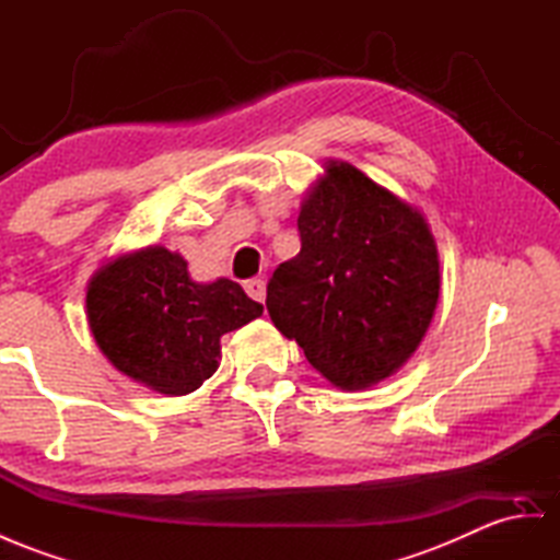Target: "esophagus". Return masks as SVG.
<instances>
[{"label":"esophagus","instance_id":"obj_1","mask_svg":"<svg viewBox=\"0 0 560 560\" xmlns=\"http://www.w3.org/2000/svg\"><path fill=\"white\" fill-rule=\"evenodd\" d=\"M243 289H246V293L257 300V303H265V281L262 279H248L246 283H243Z\"/></svg>","mask_w":560,"mask_h":560}]
</instances>
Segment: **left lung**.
Returning <instances> with one entry per match:
<instances>
[{"label":"left lung","mask_w":560,"mask_h":560,"mask_svg":"<svg viewBox=\"0 0 560 560\" xmlns=\"http://www.w3.org/2000/svg\"><path fill=\"white\" fill-rule=\"evenodd\" d=\"M300 253L267 283V312L340 390L371 388L417 352L440 298L423 214L350 163L328 161L298 214Z\"/></svg>","instance_id":"1"}]
</instances>
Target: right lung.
I'll list each match as a JSON object with an SVG mask.
<instances>
[{
    "label": "right lung",
    "instance_id": "add662e5",
    "mask_svg": "<svg viewBox=\"0 0 560 560\" xmlns=\"http://www.w3.org/2000/svg\"><path fill=\"white\" fill-rule=\"evenodd\" d=\"M262 314L236 281L196 283L179 253L149 246L96 269L88 322L125 376L161 395H189L220 366V338Z\"/></svg>",
    "mask_w": 560,
    "mask_h": 560
}]
</instances>
